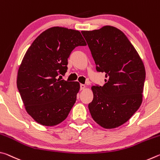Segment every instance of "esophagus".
Returning a JSON list of instances; mask_svg holds the SVG:
<instances>
[{
	"label": "esophagus",
	"mask_w": 160,
	"mask_h": 160,
	"mask_svg": "<svg viewBox=\"0 0 160 160\" xmlns=\"http://www.w3.org/2000/svg\"><path fill=\"white\" fill-rule=\"evenodd\" d=\"M85 88V85H84V84H80V90H82Z\"/></svg>",
	"instance_id": "34e87169"
}]
</instances>
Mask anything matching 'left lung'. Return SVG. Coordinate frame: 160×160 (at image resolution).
Returning <instances> with one entry per match:
<instances>
[{
  "label": "left lung",
  "mask_w": 160,
  "mask_h": 160,
  "mask_svg": "<svg viewBox=\"0 0 160 160\" xmlns=\"http://www.w3.org/2000/svg\"><path fill=\"white\" fill-rule=\"evenodd\" d=\"M96 64L105 72V84L92 87L94 97L88 105L94 121L104 128L128 121L142 101L145 70L138 53L120 29L104 26L81 32Z\"/></svg>",
  "instance_id": "8db88e82"
}]
</instances>
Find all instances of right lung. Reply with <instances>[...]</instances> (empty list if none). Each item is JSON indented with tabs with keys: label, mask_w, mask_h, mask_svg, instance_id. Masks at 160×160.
<instances>
[{
	"label": "right lung",
	"mask_w": 160,
	"mask_h": 160,
	"mask_svg": "<svg viewBox=\"0 0 160 160\" xmlns=\"http://www.w3.org/2000/svg\"><path fill=\"white\" fill-rule=\"evenodd\" d=\"M78 30L53 27L43 32L27 51L18 69L17 87L25 109L43 126L58 125L76 101L78 82L58 79L68 70V58L78 46H86Z\"/></svg>",
	"instance_id": "right-lung-1"
}]
</instances>
